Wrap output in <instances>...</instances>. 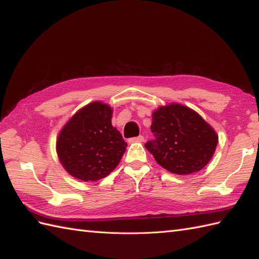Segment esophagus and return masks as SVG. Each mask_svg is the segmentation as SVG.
<instances>
[{
	"instance_id": "obj_1",
	"label": "esophagus",
	"mask_w": 259,
	"mask_h": 259,
	"mask_svg": "<svg viewBox=\"0 0 259 259\" xmlns=\"http://www.w3.org/2000/svg\"><path fill=\"white\" fill-rule=\"evenodd\" d=\"M130 143H141V142H144V136H137V137H133V139H131L128 141Z\"/></svg>"
}]
</instances>
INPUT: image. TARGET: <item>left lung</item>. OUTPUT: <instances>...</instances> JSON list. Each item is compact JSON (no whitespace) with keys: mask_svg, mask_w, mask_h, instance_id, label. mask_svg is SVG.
Returning a JSON list of instances; mask_svg holds the SVG:
<instances>
[{"mask_svg":"<svg viewBox=\"0 0 259 259\" xmlns=\"http://www.w3.org/2000/svg\"><path fill=\"white\" fill-rule=\"evenodd\" d=\"M155 140L145 147L155 160L170 173H196L211 159L218 136L199 114L181 104L160 106L153 113Z\"/></svg>","mask_w":259,"mask_h":259,"instance_id":"obj_1","label":"left lung"}]
</instances>
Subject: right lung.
Returning a JSON list of instances; mask_svg holds the SVG:
<instances>
[{"label": "right lung", "instance_id": "right-lung-1", "mask_svg": "<svg viewBox=\"0 0 259 259\" xmlns=\"http://www.w3.org/2000/svg\"><path fill=\"white\" fill-rule=\"evenodd\" d=\"M112 108L93 102L81 108L61 131L56 152L63 167L84 182L106 177L127 147L112 125Z\"/></svg>", "mask_w": 259, "mask_h": 259}]
</instances>
